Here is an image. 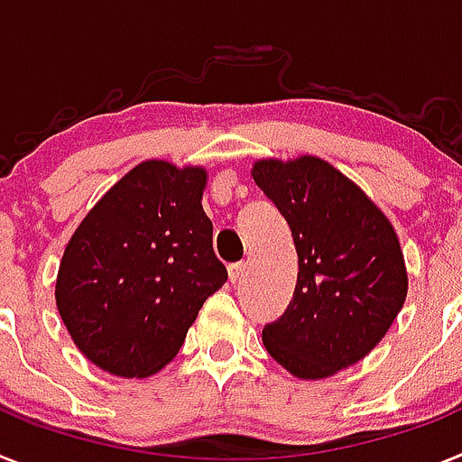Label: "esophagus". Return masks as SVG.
<instances>
[{
    "label": "esophagus",
    "mask_w": 462,
    "mask_h": 462,
    "mask_svg": "<svg viewBox=\"0 0 462 462\" xmlns=\"http://www.w3.org/2000/svg\"><path fill=\"white\" fill-rule=\"evenodd\" d=\"M247 275V266L245 263H234V266H228V280H231V282H240V280L245 278Z\"/></svg>",
    "instance_id": "34e87169"
}]
</instances>
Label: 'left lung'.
<instances>
[{"label": "left lung", "instance_id": "1", "mask_svg": "<svg viewBox=\"0 0 462 462\" xmlns=\"http://www.w3.org/2000/svg\"><path fill=\"white\" fill-rule=\"evenodd\" d=\"M252 180L285 217L299 259L294 297L263 327V346L291 376H334L372 353L404 306L409 275L395 228L318 156L259 159Z\"/></svg>", "mask_w": 462, "mask_h": 462}]
</instances>
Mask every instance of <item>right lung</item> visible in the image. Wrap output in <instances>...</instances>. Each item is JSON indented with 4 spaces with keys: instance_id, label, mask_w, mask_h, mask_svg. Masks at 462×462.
<instances>
[{
    "instance_id": "obj_1",
    "label": "right lung",
    "mask_w": 462,
    "mask_h": 462,
    "mask_svg": "<svg viewBox=\"0 0 462 462\" xmlns=\"http://www.w3.org/2000/svg\"><path fill=\"white\" fill-rule=\"evenodd\" d=\"M208 171L142 161L88 210L62 254L55 303L90 362L144 378L180 353L226 282L203 210Z\"/></svg>"
}]
</instances>
